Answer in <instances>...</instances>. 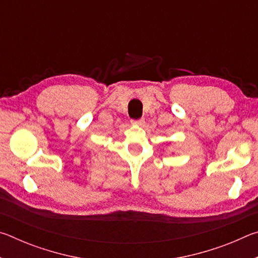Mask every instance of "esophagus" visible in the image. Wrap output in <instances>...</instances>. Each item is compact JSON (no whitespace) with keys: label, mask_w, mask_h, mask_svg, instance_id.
<instances>
[{"label":"esophagus","mask_w":258,"mask_h":258,"mask_svg":"<svg viewBox=\"0 0 258 258\" xmlns=\"http://www.w3.org/2000/svg\"><path fill=\"white\" fill-rule=\"evenodd\" d=\"M131 123H132L133 125H143V123H145V119L141 118V119H132L131 120Z\"/></svg>","instance_id":"34e87169"}]
</instances>
